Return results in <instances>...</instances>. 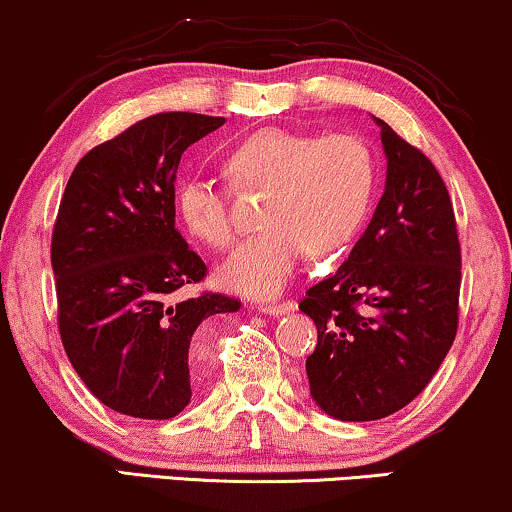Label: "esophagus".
Here are the masks:
<instances>
[{
	"instance_id": "obj_1",
	"label": "esophagus",
	"mask_w": 512,
	"mask_h": 512,
	"mask_svg": "<svg viewBox=\"0 0 512 512\" xmlns=\"http://www.w3.org/2000/svg\"><path fill=\"white\" fill-rule=\"evenodd\" d=\"M296 310V303L293 300H284V303H270V305H261L263 314H270V317H282V314H289Z\"/></svg>"
}]
</instances>
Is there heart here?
Masks as SVG:
<instances>
[{"label":"heart","mask_w":512,"mask_h":512,"mask_svg":"<svg viewBox=\"0 0 512 512\" xmlns=\"http://www.w3.org/2000/svg\"><path fill=\"white\" fill-rule=\"evenodd\" d=\"M233 191H263V230L242 242L219 272L221 284L251 298H270L296 275L305 249L331 256L347 247L366 219L375 188V158L361 137H314L263 128L223 153ZM174 205L184 228L212 249L235 242L226 188L205 177L179 184Z\"/></svg>","instance_id":"b5f03b06"}]
</instances>
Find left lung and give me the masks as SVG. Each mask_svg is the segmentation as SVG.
<instances>
[{"label":"left lung","instance_id":"left-lung-1","mask_svg":"<svg viewBox=\"0 0 512 512\" xmlns=\"http://www.w3.org/2000/svg\"><path fill=\"white\" fill-rule=\"evenodd\" d=\"M387 184L366 233L300 310L317 324L310 394L326 415L373 422L405 408L436 375L459 326L461 247L445 181L387 123Z\"/></svg>","mask_w":512,"mask_h":512}]
</instances>
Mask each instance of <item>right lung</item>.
Instances as JSON below:
<instances>
[{"instance_id": "1", "label": "right lung", "mask_w": 512, "mask_h": 512, "mask_svg": "<svg viewBox=\"0 0 512 512\" xmlns=\"http://www.w3.org/2000/svg\"><path fill=\"white\" fill-rule=\"evenodd\" d=\"M226 118L165 111L97 144L74 167L53 226L62 347L107 408L170 419L191 401L202 324L240 300L202 291L207 265L174 228V181L188 146Z\"/></svg>"}]
</instances>
